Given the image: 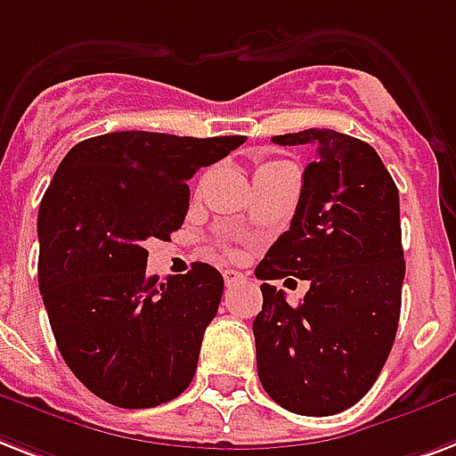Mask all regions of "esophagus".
I'll return each instance as SVG.
<instances>
[{"mask_svg": "<svg viewBox=\"0 0 456 456\" xmlns=\"http://www.w3.org/2000/svg\"><path fill=\"white\" fill-rule=\"evenodd\" d=\"M246 282V277L243 274H239L236 270H224V284L227 287H236V284H243Z\"/></svg>", "mask_w": 456, "mask_h": 456, "instance_id": "obj_1", "label": "esophagus"}]
</instances>
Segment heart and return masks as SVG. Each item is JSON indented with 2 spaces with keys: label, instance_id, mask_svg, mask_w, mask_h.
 <instances>
[{
  "label": "heart",
  "instance_id": "1",
  "mask_svg": "<svg viewBox=\"0 0 456 456\" xmlns=\"http://www.w3.org/2000/svg\"><path fill=\"white\" fill-rule=\"evenodd\" d=\"M277 165H282V162H267V165H263L258 169V172H263V169H270V167H277Z\"/></svg>",
  "mask_w": 456,
  "mask_h": 456
}]
</instances>
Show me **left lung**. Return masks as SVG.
Returning <instances> with one entry per match:
<instances>
[{
  "label": "left lung",
  "instance_id": "8db88e82",
  "mask_svg": "<svg viewBox=\"0 0 456 456\" xmlns=\"http://www.w3.org/2000/svg\"><path fill=\"white\" fill-rule=\"evenodd\" d=\"M315 145L289 232L256 267L258 280H308L304 301L260 284L253 321L258 378L270 397L301 416L349 409L378 380L402 308L404 251L399 191L378 152L332 128L273 138ZM287 280V282H289Z\"/></svg>",
  "mask_w": 456,
  "mask_h": 456
}]
</instances>
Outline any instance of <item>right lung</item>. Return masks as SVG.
<instances>
[{
	"label": "right lung",
	"instance_id": "obj_1",
	"mask_svg": "<svg viewBox=\"0 0 456 456\" xmlns=\"http://www.w3.org/2000/svg\"><path fill=\"white\" fill-rule=\"evenodd\" d=\"M243 141L117 131L57 167L37 210V282L66 366L104 402L148 409L193 380L224 280L196 263L159 282L145 274V241L182 227L191 176Z\"/></svg>",
	"mask_w": 456,
	"mask_h": 456
}]
</instances>
